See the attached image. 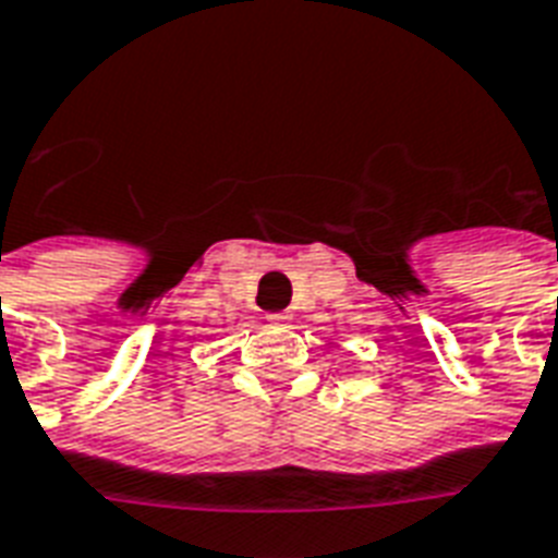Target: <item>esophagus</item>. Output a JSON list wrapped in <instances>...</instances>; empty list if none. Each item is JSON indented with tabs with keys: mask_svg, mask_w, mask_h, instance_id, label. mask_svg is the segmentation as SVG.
<instances>
[{
	"mask_svg": "<svg viewBox=\"0 0 558 558\" xmlns=\"http://www.w3.org/2000/svg\"><path fill=\"white\" fill-rule=\"evenodd\" d=\"M271 322H278V325H283V322H289V318H292V316H289V313H271Z\"/></svg>",
	"mask_w": 558,
	"mask_h": 558,
	"instance_id": "obj_1",
	"label": "esophagus"
}]
</instances>
